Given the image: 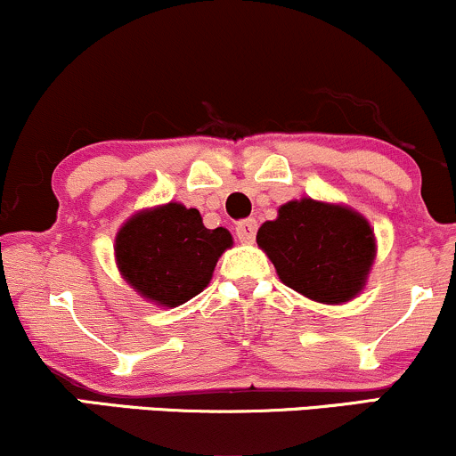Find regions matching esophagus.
<instances>
[{"instance_id": "34e87169", "label": "esophagus", "mask_w": 456, "mask_h": 456, "mask_svg": "<svg viewBox=\"0 0 456 456\" xmlns=\"http://www.w3.org/2000/svg\"><path fill=\"white\" fill-rule=\"evenodd\" d=\"M235 235H238V240L242 244H250L255 240V235H257V221H255V218H246V221L238 223Z\"/></svg>"}]
</instances>
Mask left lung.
Segmentation results:
<instances>
[{
  "label": "left lung",
  "instance_id": "1",
  "mask_svg": "<svg viewBox=\"0 0 456 456\" xmlns=\"http://www.w3.org/2000/svg\"><path fill=\"white\" fill-rule=\"evenodd\" d=\"M257 244L287 287L322 305L358 297L378 255L362 214L311 197L282 203L279 216L259 227Z\"/></svg>",
  "mask_w": 456,
  "mask_h": 456
}]
</instances>
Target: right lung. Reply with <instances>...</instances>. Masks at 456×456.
<instances>
[{
    "mask_svg": "<svg viewBox=\"0 0 456 456\" xmlns=\"http://www.w3.org/2000/svg\"><path fill=\"white\" fill-rule=\"evenodd\" d=\"M232 246L227 229H208L195 208L169 201L133 214L113 250L122 279L143 300L175 308L210 285L216 261Z\"/></svg>",
    "mask_w": 456,
    "mask_h": 456,
    "instance_id": "right-lung-1",
    "label": "right lung"
}]
</instances>
